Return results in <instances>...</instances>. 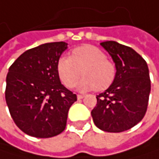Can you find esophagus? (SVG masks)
Returning <instances> with one entry per match:
<instances>
[{
	"label": "esophagus",
	"instance_id": "esophagus-1",
	"mask_svg": "<svg viewBox=\"0 0 159 159\" xmlns=\"http://www.w3.org/2000/svg\"><path fill=\"white\" fill-rule=\"evenodd\" d=\"M84 98V95H81V94H78L77 95V99L78 100H81V99H83Z\"/></svg>",
	"mask_w": 159,
	"mask_h": 159
}]
</instances>
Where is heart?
Masks as SVG:
<instances>
[{
	"mask_svg": "<svg viewBox=\"0 0 159 159\" xmlns=\"http://www.w3.org/2000/svg\"><path fill=\"white\" fill-rule=\"evenodd\" d=\"M57 70L62 82L69 88L76 85L82 73L84 78L79 82L78 89L105 90L114 81L116 69L107 59L106 53L92 45H83L72 51V57L63 55L59 58Z\"/></svg>",
	"mask_w": 159,
	"mask_h": 159,
	"instance_id": "1",
	"label": "heart"
}]
</instances>
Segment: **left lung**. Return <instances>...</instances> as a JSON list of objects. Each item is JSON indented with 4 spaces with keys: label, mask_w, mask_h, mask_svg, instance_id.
I'll list each match as a JSON object with an SVG mask.
<instances>
[{
    "label": "left lung",
    "mask_w": 159,
    "mask_h": 159,
    "mask_svg": "<svg viewBox=\"0 0 159 159\" xmlns=\"http://www.w3.org/2000/svg\"><path fill=\"white\" fill-rule=\"evenodd\" d=\"M100 44L112 57L116 75L110 87L97 95L91 116L99 129L123 132L138 124L146 113L151 91L149 69L146 61L128 46L116 41Z\"/></svg>",
    "instance_id": "obj_1"
}]
</instances>
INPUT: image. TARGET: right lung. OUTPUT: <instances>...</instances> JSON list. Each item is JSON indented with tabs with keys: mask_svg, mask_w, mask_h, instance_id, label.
Instances as JSON below:
<instances>
[{
	"mask_svg": "<svg viewBox=\"0 0 159 159\" xmlns=\"http://www.w3.org/2000/svg\"><path fill=\"white\" fill-rule=\"evenodd\" d=\"M68 43L51 42L27 50L10 66L5 101L16 125L35 138H52L64 131L76 94L60 82L58 60Z\"/></svg>",
	"mask_w": 159,
	"mask_h": 159,
	"instance_id": "right-lung-1",
	"label": "right lung"
}]
</instances>
